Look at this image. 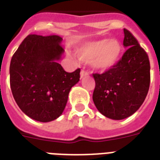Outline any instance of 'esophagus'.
Wrapping results in <instances>:
<instances>
[{
	"label": "esophagus",
	"instance_id": "34e87169",
	"mask_svg": "<svg viewBox=\"0 0 160 160\" xmlns=\"http://www.w3.org/2000/svg\"><path fill=\"white\" fill-rule=\"evenodd\" d=\"M89 75V72H88L87 70H82L80 71V77H85V76H87Z\"/></svg>",
	"mask_w": 160,
	"mask_h": 160
}]
</instances>
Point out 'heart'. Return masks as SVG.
<instances>
[{
	"label": "heart",
	"mask_w": 160,
	"mask_h": 160,
	"mask_svg": "<svg viewBox=\"0 0 160 160\" xmlns=\"http://www.w3.org/2000/svg\"><path fill=\"white\" fill-rule=\"evenodd\" d=\"M77 54L83 61L92 62L97 70H108L119 63L123 54V46L115 39H101L81 45Z\"/></svg>",
	"instance_id": "b5f03b06"
}]
</instances>
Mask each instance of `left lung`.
Listing matches in <instances>:
<instances>
[{
  "label": "left lung",
  "mask_w": 160,
  "mask_h": 160,
  "mask_svg": "<svg viewBox=\"0 0 160 160\" xmlns=\"http://www.w3.org/2000/svg\"><path fill=\"white\" fill-rule=\"evenodd\" d=\"M127 50L114 67L102 74H93L95 87L93 101L107 118L123 119L144 103L149 89L150 65L148 55L134 36L124 29Z\"/></svg>",
  "instance_id": "8db88e82"
}]
</instances>
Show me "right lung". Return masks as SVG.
I'll use <instances>...</instances> for the list:
<instances>
[{
	"mask_svg": "<svg viewBox=\"0 0 160 160\" xmlns=\"http://www.w3.org/2000/svg\"><path fill=\"white\" fill-rule=\"evenodd\" d=\"M56 35H29L11 58L10 85L19 108L31 119L49 122L62 114L80 69L65 71L58 63L64 49Z\"/></svg>",
	"mask_w": 160,
	"mask_h": 160,
	"instance_id": "1",
	"label": "right lung"
}]
</instances>
